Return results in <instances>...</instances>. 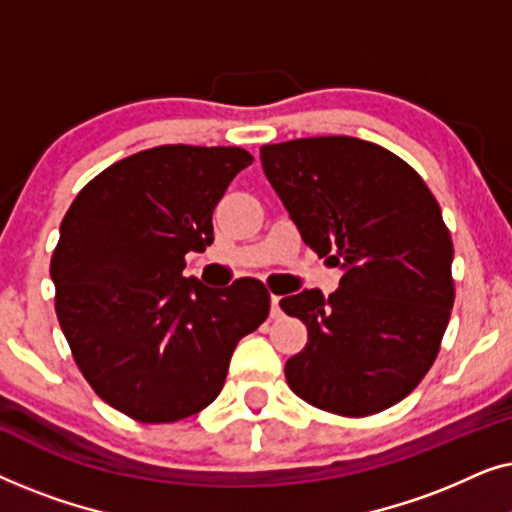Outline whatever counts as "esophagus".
Wrapping results in <instances>:
<instances>
[{"label": "esophagus", "instance_id": "esophagus-1", "mask_svg": "<svg viewBox=\"0 0 512 512\" xmlns=\"http://www.w3.org/2000/svg\"><path fill=\"white\" fill-rule=\"evenodd\" d=\"M270 314H272V319L282 317V310H279V296H275V293L270 296Z\"/></svg>", "mask_w": 512, "mask_h": 512}]
</instances>
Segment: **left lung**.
Segmentation results:
<instances>
[{
  "instance_id": "8db88e82",
  "label": "left lung",
  "mask_w": 512,
  "mask_h": 512,
  "mask_svg": "<svg viewBox=\"0 0 512 512\" xmlns=\"http://www.w3.org/2000/svg\"><path fill=\"white\" fill-rule=\"evenodd\" d=\"M263 172L340 289L293 291L307 326L286 361L291 391L340 417L403 401L436 361L454 305L452 237L424 179L382 146L331 135L261 146Z\"/></svg>"
}]
</instances>
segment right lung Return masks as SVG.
<instances>
[{
	"label": "right lung",
	"instance_id": "right-lung-1",
	"mask_svg": "<svg viewBox=\"0 0 512 512\" xmlns=\"http://www.w3.org/2000/svg\"><path fill=\"white\" fill-rule=\"evenodd\" d=\"M251 163L240 146H153L90 179L60 223V328L95 394L137 422L207 408L237 342L268 319L258 279L209 289L181 275L188 251L214 242V207Z\"/></svg>",
	"mask_w": 512,
	"mask_h": 512
}]
</instances>
